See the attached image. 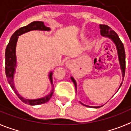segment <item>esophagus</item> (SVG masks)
<instances>
[{"instance_id": "34e87169", "label": "esophagus", "mask_w": 131, "mask_h": 131, "mask_svg": "<svg viewBox=\"0 0 131 131\" xmlns=\"http://www.w3.org/2000/svg\"><path fill=\"white\" fill-rule=\"evenodd\" d=\"M73 66V61L71 60H68L66 62V66L68 68H71V66Z\"/></svg>"}]
</instances>
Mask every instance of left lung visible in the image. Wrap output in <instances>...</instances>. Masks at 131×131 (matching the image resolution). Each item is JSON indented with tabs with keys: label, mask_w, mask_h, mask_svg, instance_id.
<instances>
[{
	"label": "left lung",
	"mask_w": 131,
	"mask_h": 131,
	"mask_svg": "<svg viewBox=\"0 0 131 131\" xmlns=\"http://www.w3.org/2000/svg\"><path fill=\"white\" fill-rule=\"evenodd\" d=\"M100 35L104 37H107L108 39H110L113 42V43L115 44V47L117 48V55H118V60L119 62L120 65V69H121V73H122V77H123V81L124 79L125 76V48L123 44L121 42V40H120L119 36L117 35L116 33L110 27L107 26L106 25H100ZM71 79L73 81V83L75 84V89L77 91V83H76L75 80L74 79L73 77H71ZM123 81L120 84V86L118 89V90L121 87V84H122ZM80 103L83 104V106H85L86 107H93V108H98V107H102V106H90L85 105L83 103L80 102Z\"/></svg>",
	"instance_id": "8db88e82"
}]
</instances>
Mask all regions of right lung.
Instances as JSON below:
<instances>
[{
	"mask_svg": "<svg viewBox=\"0 0 131 131\" xmlns=\"http://www.w3.org/2000/svg\"><path fill=\"white\" fill-rule=\"evenodd\" d=\"M34 30L49 31H50V28L48 27L45 26L44 22L42 21H33L27 26L21 27L12 35L9 43L8 44L6 48L5 52V72L8 81L10 84V86L12 90L14 91L16 95L18 96V98L23 102L26 104L31 105V106H36V105L47 103V102L49 101V100L52 96L53 92H54V89H53L54 86L52 84V71H50L48 74V78H49L50 84L52 86V90L49 94L42 98H37V99H27V98H24L19 94L14 86V74L16 73V68L17 66L16 45L18 42V37L20 36L21 35L27 33L30 31H34Z\"/></svg>",
	"mask_w": 131,
	"mask_h": 131,
	"instance_id": "right-lung-1",
	"label": "right lung"
}]
</instances>
